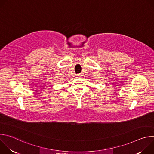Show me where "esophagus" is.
Returning a JSON list of instances; mask_svg holds the SVG:
<instances>
[{"label": "esophagus", "mask_w": 154, "mask_h": 154, "mask_svg": "<svg viewBox=\"0 0 154 154\" xmlns=\"http://www.w3.org/2000/svg\"><path fill=\"white\" fill-rule=\"evenodd\" d=\"M82 75V74H78L77 75V77H81Z\"/></svg>", "instance_id": "esophagus-1"}]
</instances>
